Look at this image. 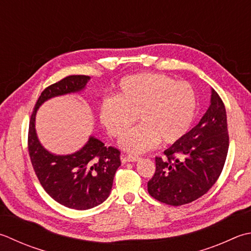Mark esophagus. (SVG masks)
<instances>
[{"label":"esophagus","mask_w":251,"mask_h":251,"mask_svg":"<svg viewBox=\"0 0 251 251\" xmlns=\"http://www.w3.org/2000/svg\"><path fill=\"white\" fill-rule=\"evenodd\" d=\"M122 159L127 161V162H137V161L140 160V158H139L138 155H132V154H128L127 156L122 155Z\"/></svg>","instance_id":"34e87169"}]
</instances>
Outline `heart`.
Here are the masks:
<instances>
[{"mask_svg":"<svg viewBox=\"0 0 251 251\" xmlns=\"http://www.w3.org/2000/svg\"><path fill=\"white\" fill-rule=\"evenodd\" d=\"M197 110V96L190 83L175 81L164 74L126 76L113 98L101 102L99 119L112 136L120 137L133 124H141L123 136L121 148L144 153L160 141L174 144L187 134Z\"/></svg>","mask_w":251,"mask_h":251,"instance_id":"obj_1","label":"heart"}]
</instances>
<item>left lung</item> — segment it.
I'll list each match as a JSON object with an SVG mask.
<instances>
[{"label": "left lung", "mask_w": 251, "mask_h": 251, "mask_svg": "<svg viewBox=\"0 0 251 251\" xmlns=\"http://www.w3.org/2000/svg\"><path fill=\"white\" fill-rule=\"evenodd\" d=\"M228 151L226 111L213 89L207 112L183 138L155 158L148 193L161 202L181 205L197 200L218 180Z\"/></svg>", "instance_id": "1"}]
</instances>
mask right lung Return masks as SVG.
Returning <instances> with one entry per match:
<instances>
[{
    "label": "right lung",
    "mask_w": 251,
    "mask_h": 251,
    "mask_svg": "<svg viewBox=\"0 0 251 251\" xmlns=\"http://www.w3.org/2000/svg\"><path fill=\"white\" fill-rule=\"evenodd\" d=\"M89 80V76L74 75L46 88L34 105L29 123L28 150L39 181L58 203L76 210L95 208L109 197L116 170L121 165L120 151L113 147L107 148L91 135L82 148L74 153H52L38 138L36 115L46 101L81 92Z\"/></svg>",
    "instance_id": "right-lung-1"
}]
</instances>
